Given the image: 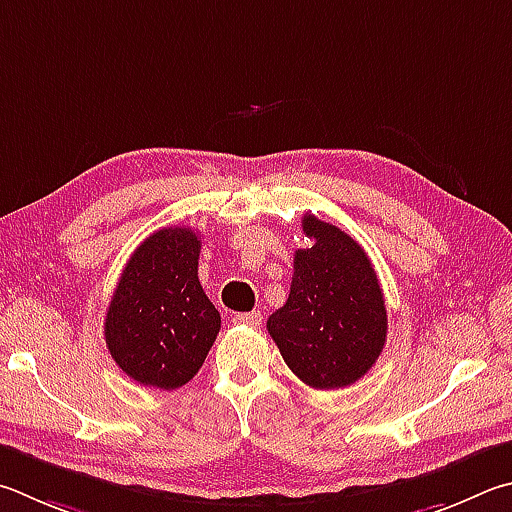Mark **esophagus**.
Masks as SVG:
<instances>
[{
    "instance_id": "34e87169",
    "label": "esophagus",
    "mask_w": 512,
    "mask_h": 512,
    "mask_svg": "<svg viewBox=\"0 0 512 512\" xmlns=\"http://www.w3.org/2000/svg\"><path fill=\"white\" fill-rule=\"evenodd\" d=\"M262 313L259 311H248V313H237L235 318H232V322L235 324H248V327H259L262 324Z\"/></svg>"
}]
</instances>
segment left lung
<instances>
[{
  "label": "left lung",
  "instance_id": "left-lung-1",
  "mask_svg": "<svg viewBox=\"0 0 512 512\" xmlns=\"http://www.w3.org/2000/svg\"><path fill=\"white\" fill-rule=\"evenodd\" d=\"M313 244L297 248L288 300L266 329L293 374L315 389L353 385L387 340L383 288L371 259L345 230L306 215Z\"/></svg>",
  "mask_w": 512,
  "mask_h": 512
}]
</instances>
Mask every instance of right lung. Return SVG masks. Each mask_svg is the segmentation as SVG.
<instances>
[{"label":"right lung","mask_w":512,"mask_h":512,"mask_svg":"<svg viewBox=\"0 0 512 512\" xmlns=\"http://www.w3.org/2000/svg\"><path fill=\"white\" fill-rule=\"evenodd\" d=\"M201 237L161 228L123 268L105 315L111 358L136 383L176 389L194 378L221 329L199 282Z\"/></svg>","instance_id":"right-lung-1"}]
</instances>
